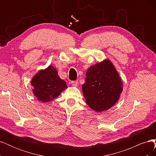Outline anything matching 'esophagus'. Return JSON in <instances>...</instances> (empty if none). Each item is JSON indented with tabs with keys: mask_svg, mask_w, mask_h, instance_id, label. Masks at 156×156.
<instances>
[{
	"mask_svg": "<svg viewBox=\"0 0 156 156\" xmlns=\"http://www.w3.org/2000/svg\"><path fill=\"white\" fill-rule=\"evenodd\" d=\"M71 84H72L73 86H77L78 84V81H72V82H71Z\"/></svg>",
	"mask_w": 156,
	"mask_h": 156,
	"instance_id": "esophagus-1",
	"label": "esophagus"
}]
</instances>
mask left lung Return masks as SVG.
Here are the masks:
<instances>
[{
  "label": "left lung",
  "instance_id": "1",
  "mask_svg": "<svg viewBox=\"0 0 156 156\" xmlns=\"http://www.w3.org/2000/svg\"><path fill=\"white\" fill-rule=\"evenodd\" d=\"M82 85L87 104L96 112L109 109L119 100L123 83L114 65L107 59L91 66Z\"/></svg>",
  "mask_w": 156,
  "mask_h": 156
}]
</instances>
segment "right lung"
Wrapping results in <instances>:
<instances>
[{
  "label": "right lung",
  "mask_w": 156,
  "mask_h": 156,
  "mask_svg": "<svg viewBox=\"0 0 156 156\" xmlns=\"http://www.w3.org/2000/svg\"><path fill=\"white\" fill-rule=\"evenodd\" d=\"M33 93L40 101L49 102L58 97L67 88L66 83L61 79L53 66L39 71L31 80Z\"/></svg>",
  "instance_id": "add662e5"
}]
</instances>
